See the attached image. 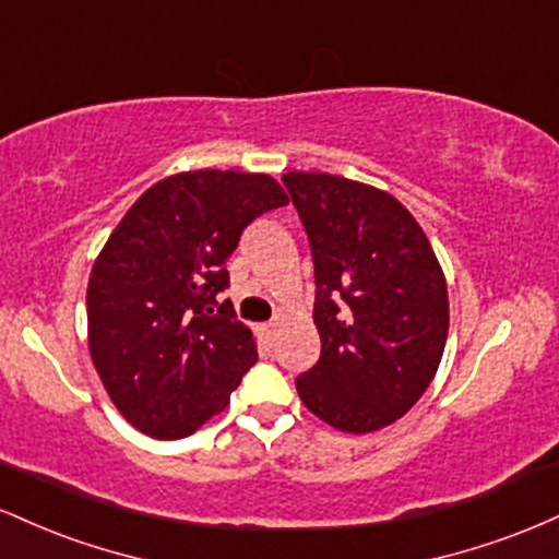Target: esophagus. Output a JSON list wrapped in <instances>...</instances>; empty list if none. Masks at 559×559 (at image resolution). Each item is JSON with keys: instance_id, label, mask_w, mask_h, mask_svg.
Returning a JSON list of instances; mask_svg holds the SVG:
<instances>
[{"instance_id": "1", "label": "esophagus", "mask_w": 559, "mask_h": 559, "mask_svg": "<svg viewBox=\"0 0 559 559\" xmlns=\"http://www.w3.org/2000/svg\"><path fill=\"white\" fill-rule=\"evenodd\" d=\"M262 331H265V336H267V338H273V333H275V323H265V325H262Z\"/></svg>"}]
</instances>
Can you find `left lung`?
<instances>
[{
	"label": "left lung",
	"mask_w": 559,
	"mask_h": 559,
	"mask_svg": "<svg viewBox=\"0 0 559 559\" xmlns=\"http://www.w3.org/2000/svg\"><path fill=\"white\" fill-rule=\"evenodd\" d=\"M284 186L310 241L320 333L297 391L338 431H378L431 386L449 331L444 273L386 191L329 173H286Z\"/></svg>",
	"instance_id": "8db88e82"
}]
</instances>
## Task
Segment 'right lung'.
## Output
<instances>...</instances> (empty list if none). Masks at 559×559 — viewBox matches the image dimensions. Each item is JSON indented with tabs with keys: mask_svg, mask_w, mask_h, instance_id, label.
Returning <instances> with one entry per match:
<instances>
[{
	"mask_svg": "<svg viewBox=\"0 0 559 559\" xmlns=\"http://www.w3.org/2000/svg\"><path fill=\"white\" fill-rule=\"evenodd\" d=\"M286 202L262 173H178L146 189L112 230L88 278V349L141 433H194L258 362L252 331L217 297L243 228Z\"/></svg>",
	"mask_w": 559,
	"mask_h": 559,
	"instance_id": "right-lung-1",
	"label": "right lung"
}]
</instances>
